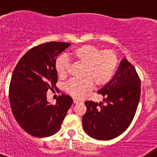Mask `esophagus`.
<instances>
[{
    "instance_id": "1",
    "label": "esophagus",
    "mask_w": 157,
    "mask_h": 157,
    "mask_svg": "<svg viewBox=\"0 0 157 157\" xmlns=\"http://www.w3.org/2000/svg\"><path fill=\"white\" fill-rule=\"evenodd\" d=\"M73 102H74V103H75V104H78V103H80V100H77V99H74Z\"/></svg>"
}]
</instances>
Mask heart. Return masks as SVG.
<instances>
[{
  "mask_svg": "<svg viewBox=\"0 0 157 157\" xmlns=\"http://www.w3.org/2000/svg\"><path fill=\"white\" fill-rule=\"evenodd\" d=\"M68 58L83 65L81 80H71L64 86V91L71 96L81 98L93 89L105 86L111 80L118 65L117 55L111 50H102L92 45L79 46L68 55ZM69 63L63 57L55 63L57 75L61 78L67 76Z\"/></svg>",
  "mask_w": 157,
  "mask_h": 157,
  "instance_id": "heart-1",
  "label": "heart"
}]
</instances>
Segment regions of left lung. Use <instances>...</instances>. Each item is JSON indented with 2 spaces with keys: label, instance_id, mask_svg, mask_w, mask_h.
<instances>
[{
  "label": "left lung",
  "instance_id": "1",
  "mask_svg": "<svg viewBox=\"0 0 157 157\" xmlns=\"http://www.w3.org/2000/svg\"><path fill=\"white\" fill-rule=\"evenodd\" d=\"M141 82L134 66L124 58L112 80L97 93L103 102H85L84 131L91 137L109 140L117 137L129 127L136 113L141 94Z\"/></svg>",
  "mask_w": 157,
  "mask_h": 157
}]
</instances>
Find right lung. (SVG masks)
I'll return each mask as SVG.
<instances>
[{"label":"right lung","instance_id":"right-lung-1","mask_svg":"<svg viewBox=\"0 0 157 157\" xmlns=\"http://www.w3.org/2000/svg\"><path fill=\"white\" fill-rule=\"evenodd\" d=\"M70 45L55 41L35 46L21 57L12 73L9 89L11 109L19 125L35 137L57 133L73 102L66 94L58 96L55 105L46 97L48 90L57 88V57Z\"/></svg>","mask_w":157,"mask_h":157}]
</instances>
